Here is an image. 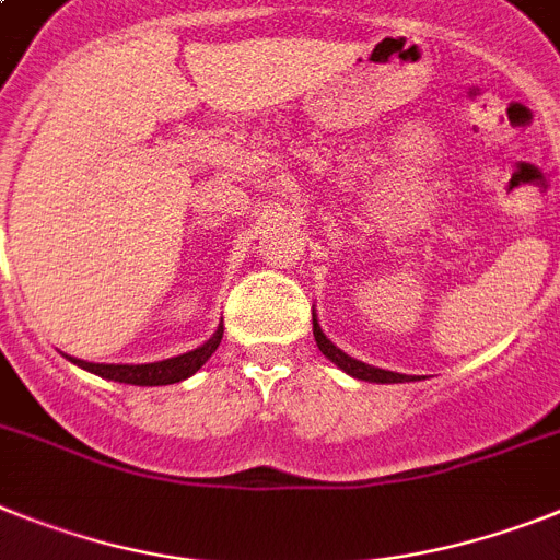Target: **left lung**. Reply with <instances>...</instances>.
<instances>
[{
    "label": "left lung",
    "mask_w": 560,
    "mask_h": 560,
    "mask_svg": "<svg viewBox=\"0 0 560 560\" xmlns=\"http://www.w3.org/2000/svg\"><path fill=\"white\" fill-rule=\"evenodd\" d=\"M313 336H316V345L318 350L327 355V359L336 364L338 370H345L347 375H352V378H359V382H373V384H404V382H416L412 375H404V373H393V370H382V368H373V364H364V361L352 359V355H347L345 350H338L336 345H332L330 338L324 336L322 324H318L316 313H313Z\"/></svg>",
    "instance_id": "left-lung-1"
}]
</instances>
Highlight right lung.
I'll return each instance as SVG.
<instances>
[{"instance_id":"1","label":"right lung","mask_w":560,"mask_h":560,"mask_svg":"<svg viewBox=\"0 0 560 560\" xmlns=\"http://www.w3.org/2000/svg\"><path fill=\"white\" fill-rule=\"evenodd\" d=\"M222 332L224 324H219L213 336L201 347H196V350H187L182 355H173V359L150 361V364H96V361L73 359V355H65V359L73 361L77 368L88 370V373L102 375L107 382L136 384V387H164V384L185 382L196 370H201V364L213 355L215 347L222 345Z\"/></svg>"}]
</instances>
